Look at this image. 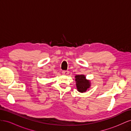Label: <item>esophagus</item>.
I'll return each mask as SVG.
<instances>
[{
	"instance_id": "esophagus-1",
	"label": "esophagus",
	"mask_w": 131,
	"mask_h": 131,
	"mask_svg": "<svg viewBox=\"0 0 131 131\" xmlns=\"http://www.w3.org/2000/svg\"><path fill=\"white\" fill-rule=\"evenodd\" d=\"M69 73V72L68 70H63L62 71V74L64 75H68Z\"/></svg>"
}]
</instances>
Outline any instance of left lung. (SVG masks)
<instances>
[{
	"label": "left lung",
	"instance_id": "1",
	"mask_svg": "<svg viewBox=\"0 0 131 131\" xmlns=\"http://www.w3.org/2000/svg\"><path fill=\"white\" fill-rule=\"evenodd\" d=\"M75 81L78 91L80 92H86L90 88V83L87 80L84 75H78L75 76Z\"/></svg>",
	"mask_w": 131,
	"mask_h": 131
}]
</instances>
